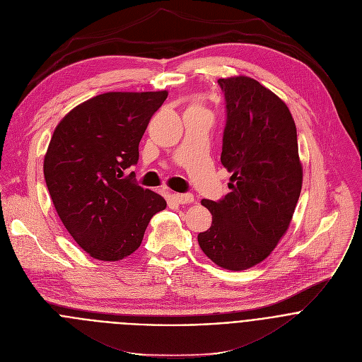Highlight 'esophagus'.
Returning a JSON list of instances; mask_svg holds the SVG:
<instances>
[{
    "mask_svg": "<svg viewBox=\"0 0 362 362\" xmlns=\"http://www.w3.org/2000/svg\"><path fill=\"white\" fill-rule=\"evenodd\" d=\"M174 197V199L177 201V202H180V204H191V202H194V197L191 195V194H174L173 195Z\"/></svg>",
    "mask_w": 362,
    "mask_h": 362,
    "instance_id": "obj_1",
    "label": "esophagus"
}]
</instances>
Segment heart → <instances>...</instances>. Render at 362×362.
<instances>
[{
	"label": "heart",
	"mask_w": 362,
	"mask_h": 362,
	"mask_svg": "<svg viewBox=\"0 0 362 362\" xmlns=\"http://www.w3.org/2000/svg\"><path fill=\"white\" fill-rule=\"evenodd\" d=\"M191 108H194V110H201V111H204V108L199 105V104H197V105H192Z\"/></svg>",
	"instance_id": "heart-1"
}]
</instances>
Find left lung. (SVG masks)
I'll return each instance as SVG.
<instances>
[{
  "instance_id": "obj_1",
  "label": "left lung",
  "mask_w": 362,
  "mask_h": 362,
  "mask_svg": "<svg viewBox=\"0 0 362 362\" xmlns=\"http://www.w3.org/2000/svg\"><path fill=\"white\" fill-rule=\"evenodd\" d=\"M227 124L221 163L233 173L220 201L202 199L211 227L198 234L218 267L243 271L264 261L293 220L303 187L297 128L286 104L254 78H220Z\"/></svg>"
}]
</instances>
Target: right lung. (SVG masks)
<instances>
[{
  "label": "right lung",
  "instance_id": "add662e5",
  "mask_svg": "<svg viewBox=\"0 0 362 362\" xmlns=\"http://www.w3.org/2000/svg\"><path fill=\"white\" fill-rule=\"evenodd\" d=\"M167 91L105 93L71 110L55 127L44 177L59 220L76 243L100 261H119L139 245L165 199L124 171Z\"/></svg>",
  "mask_w": 362,
  "mask_h": 362
}]
</instances>
